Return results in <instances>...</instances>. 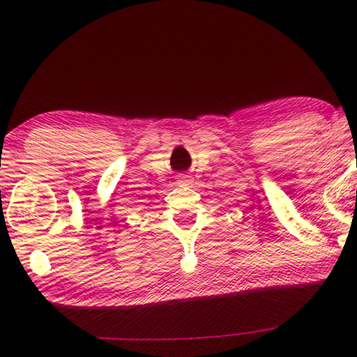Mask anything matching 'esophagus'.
<instances>
[{
  "label": "esophagus",
  "instance_id": "1",
  "mask_svg": "<svg viewBox=\"0 0 357 357\" xmlns=\"http://www.w3.org/2000/svg\"><path fill=\"white\" fill-rule=\"evenodd\" d=\"M193 182V178L190 177V175H187V174H180L178 175V183L180 185H190Z\"/></svg>",
  "mask_w": 357,
  "mask_h": 357
}]
</instances>
